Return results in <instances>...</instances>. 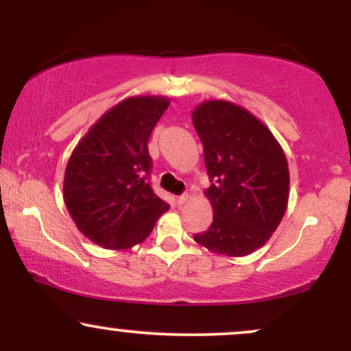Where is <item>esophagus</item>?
I'll use <instances>...</instances> for the list:
<instances>
[{"mask_svg":"<svg viewBox=\"0 0 351 351\" xmlns=\"http://www.w3.org/2000/svg\"><path fill=\"white\" fill-rule=\"evenodd\" d=\"M188 199H189V195H188V193H183V195H180L178 198H176V203H178V204H184V203H186Z\"/></svg>","mask_w":351,"mask_h":351,"instance_id":"34e87169","label":"esophagus"}]
</instances>
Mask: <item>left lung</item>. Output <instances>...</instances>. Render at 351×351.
Listing matches in <instances>:
<instances>
[{"instance_id":"obj_1","label":"left lung","mask_w":351,"mask_h":351,"mask_svg":"<svg viewBox=\"0 0 351 351\" xmlns=\"http://www.w3.org/2000/svg\"><path fill=\"white\" fill-rule=\"evenodd\" d=\"M211 181L213 223L195 241L211 252L243 257L269 241L289 201V165L265 125L228 100L193 110Z\"/></svg>"}]
</instances>
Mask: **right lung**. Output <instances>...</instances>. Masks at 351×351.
<instances>
[{"label": "right lung", "mask_w": 351, "mask_h": 351, "mask_svg": "<svg viewBox=\"0 0 351 351\" xmlns=\"http://www.w3.org/2000/svg\"><path fill=\"white\" fill-rule=\"evenodd\" d=\"M170 102L128 97L90 127L72 152L64 201L75 226L106 249L142 243L170 204L153 193L148 138Z\"/></svg>", "instance_id": "right-lung-1"}]
</instances>
